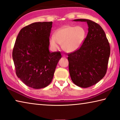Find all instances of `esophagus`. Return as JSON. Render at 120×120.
Listing matches in <instances>:
<instances>
[{"mask_svg": "<svg viewBox=\"0 0 120 120\" xmlns=\"http://www.w3.org/2000/svg\"><path fill=\"white\" fill-rule=\"evenodd\" d=\"M63 57H64V58H66L67 56L66 55H63Z\"/></svg>", "mask_w": 120, "mask_h": 120, "instance_id": "obj_1", "label": "esophagus"}]
</instances>
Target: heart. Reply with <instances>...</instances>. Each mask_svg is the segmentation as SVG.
I'll return each instance as SVG.
<instances>
[{
	"mask_svg": "<svg viewBox=\"0 0 120 120\" xmlns=\"http://www.w3.org/2000/svg\"><path fill=\"white\" fill-rule=\"evenodd\" d=\"M86 34L85 29L82 26H64L57 30L55 35L50 37V45L54 49H56L59 48L60 44L65 52H75L82 45Z\"/></svg>",
	"mask_w": 120,
	"mask_h": 120,
	"instance_id": "heart-1",
	"label": "heart"
}]
</instances>
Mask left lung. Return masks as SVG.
Listing matches in <instances>:
<instances>
[{
	"label": "left lung",
	"instance_id": "1",
	"mask_svg": "<svg viewBox=\"0 0 120 120\" xmlns=\"http://www.w3.org/2000/svg\"><path fill=\"white\" fill-rule=\"evenodd\" d=\"M73 21L86 22L89 28L80 48L68 53L69 72L74 84L86 88L97 83L107 73L110 45L103 29L98 24L86 19Z\"/></svg>",
	"mask_w": 120,
	"mask_h": 120
}]
</instances>
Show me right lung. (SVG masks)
Listing matches in <instances>:
<instances>
[{"label": "right lung", "mask_w": 120, "mask_h": 120, "mask_svg": "<svg viewBox=\"0 0 120 120\" xmlns=\"http://www.w3.org/2000/svg\"><path fill=\"white\" fill-rule=\"evenodd\" d=\"M52 22H35L20 30L12 51L17 77L33 89L46 87L53 79L61 55L49 51Z\"/></svg>", "instance_id": "right-lung-1"}]
</instances>
